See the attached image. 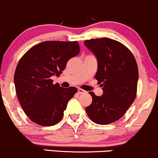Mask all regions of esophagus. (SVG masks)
Returning a JSON list of instances; mask_svg holds the SVG:
<instances>
[{
	"mask_svg": "<svg viewBox=\"0 0 158 158\" xmlns=\"http://www.w3.org/2000/svg\"><path fill=\"white\" fill-rule=\"evenodd\" d=\"M77 92H78L79 94H84V93H86V92L85 91V90L82 89H78V90H77Z\"/></svg>",
	"mask_w": 158,
	"mask_h": 158,
	"instance_id": "34e87169",
	"label": "esophagus"
}]
</instances>
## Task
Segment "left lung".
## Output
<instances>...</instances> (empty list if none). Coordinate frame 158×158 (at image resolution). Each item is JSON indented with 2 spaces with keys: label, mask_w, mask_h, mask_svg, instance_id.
Segmentation results:
<instances>
[{
  "label": "left lung",
  "mask_w": 158,
  "mask_h": 158,
  "mask_svg": "<svg viewBox=\"0 0 158 158\" xmlns=\"http://www.w3.org/2000/svg\"><path fill=\"white\" fill-rule=\"evenodd\" d=\"M84 45L98 60L95 78L104 92L102 96L90 92L93 102L86 112L98 125L113 123L124 116L136 98L139 78L136 60L126 46L112 39L86 40Z\"/></svg>",
  "instance_id": "8db88e82"
}]
</instances>
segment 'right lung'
<instances>
[{"label":"right lung","instance_id":"1","mask_svg":"<svg viewBox=\"0 0 158 158\" xmlns=\"http://www.w3.org/2000/svg\"><path fill=\"white\" fill-rule=\"evenodd\" d=\"M79 52L77 41H46L30 48L19 60L14 74L15 91L23 110L32 122L52 126L62 119L77 89L53 84L51 77H59L67 62Z\"/></svg>","mask_w":158,"mask_h":158}]
</instances>
